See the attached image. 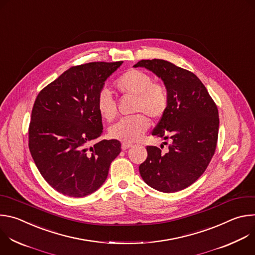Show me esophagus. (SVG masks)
Returning <instances> with one entry per match:
<instances>
[{"label":"esophagus","instance_id":"obj_1","mask_svg":"<svg viewBox=\"0 0 255 255\" xmlns=\"http://www.w3.org/2000/svg\"><path fill=\"white\" fill-rule=\"evenodd\" d=\"M132 146V144L131 143H125V142H123L122 143V146H121V148L123 149V150H126V149H128L129 147H131Z\"/></svg>","mask_w":255,"mask_h":255}]
</instances>
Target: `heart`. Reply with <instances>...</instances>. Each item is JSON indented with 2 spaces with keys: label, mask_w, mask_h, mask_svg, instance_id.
<instances>
[{
  "label": "heart",
  "mask_w": 255,
  "mask_h": 255,
  "mask_svg": "<svg viewBox=\"0 0 255 255\" xmlns=\"http://www.w3.org/2000/svg\"><path fill=\"white\" fill-rule=\"evenodd\" d=\"M115 88L122 95L135 97L133 112L139 113L121 119L113 125L109 133L114 139L125 143L139 140L147 131L149 121L146 115L153 120L160 119L168 107V94L159 83L152 82V78L143 70L130 68L115 81ZM97 110L106 121H113L117 116V105L110 92L103 90L97 98Z\"/></svg>",
  "instance_id": "heart-1"
}]
</instances>
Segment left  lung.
I'll list each match as a JSON object with an SVG mask.
<instances>
[{"mask_svg": "<svg viewBox=\"0 0 255 255\" xmlns=\"http://www.w3.org/2000/svg\"><path fill=\"white\" fill-rule=\"evenodd\" d=\"M138 66L163 81L168 107L152 135L171 139L166 153L146 146L147 158L139 165L141 177L159 192L181 191L204 173L215 153L219 131L217 106L192 71L163 59H142L134 65Z\"/></svg>", "mask_w": 255, "mask_h": 255, "instance_id": "left-lung-1", "label": "left lung"}]
</instances>
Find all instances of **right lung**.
Wrapping results in <instances>:
<instances>
[{"label":"right lung","mask_w":255,"mask_h":255,"mask_svg":"<svg viewBox=\"0 0 255 255\" xmlns=\"http://www.w3.org/2000/svg\"><path fill=\"white\" fill-rule=\"evenodd\" d=\"M123 63L89 62L65 70L40 91L29 125V150L43 178L58 193L81 198L97 191L121 152L116 139L90 141L103 133L97 98Z\"/></svg>","instance_id":"obj_1"}]
</instances>
